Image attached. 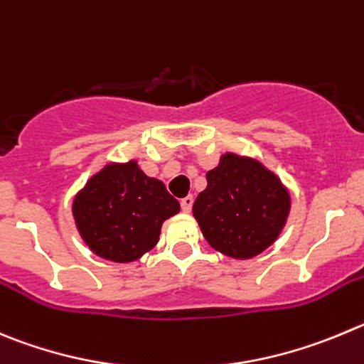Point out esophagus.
I'll return each instance as SVG.
<instances>
[{"label": "esophagus", "mask_w": 364, "mask_h": 364, "mask_svg": "<svg viewBox=\"0 0 364 364\" xmlns=\"http://www.w3.org/2000/svg\"><path fill=\"white\" fill-rule=\"evenodd\" d=\"M192 205H193L192 196H185V198L181 199V210L185 213H190V210H192Z\"/></svg>", "instance_id": "1"}]
</instances>
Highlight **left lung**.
<instances>
[{
    "label": "left lung",
    "mask_w": 364,
    "mask_h": 364,
    "mask_svg": "<svg viewBox=\"0 0 364 364\" xmlns=\"http://www.w3.org/2000/svg\"><path fill=\"white\" fill-rule=\"evenodd\" d=\"M206 179L192 212L213 250L247 260L278 239L289 217L291 196L274 172L259 159L226 152Z\"/></svg>",
    "instance_id": "obj_1"
}]
</instances>
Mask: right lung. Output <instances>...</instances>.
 Masks as SVG:
<instances>
[{"mask_svg": "<svg viewBox=\"0 0 364 364\" xmlns=\"http://www.w3.org/2000/svg\"><path fill=\"white\" fill-rule=\"evenodd\" d=\"M75 226L95 255L111 262H134L158 244L161 224L179 203L136 159L109 163L75 196Z\"/></svg>", "mask_w": 364, "mask_h": 364, "instance_id": "right-lung-1", "label": "right lung"}]
</instances>
